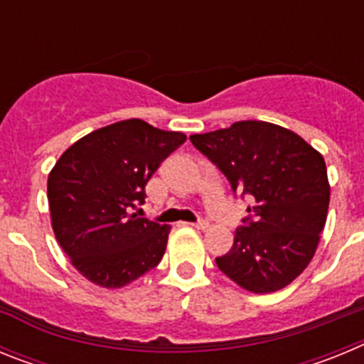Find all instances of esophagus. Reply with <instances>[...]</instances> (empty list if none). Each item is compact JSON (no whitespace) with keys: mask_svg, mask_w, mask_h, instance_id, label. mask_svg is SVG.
I'll use <instances>...</instances> for the list:
<instances>
[{"mask_svg":"<svg viewBox=\"0 0 364 364\" xmlns=\"http://www.w3.org/2000/svg\"><path fill=\"white\" fill-rule=\"evenodd\" d=\"M193 228H197V230H208V228H210V222L208 220H198V222H195V224H191Z\"/></svg>","mask_w":364,"mask_h":364,"instance_id":"1","label":"esophagus"}]
</instances>
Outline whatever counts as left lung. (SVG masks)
Segmentation results:
<instances>
[{
  "mask_svg": "<svg viewBox=\"0 0 364 364\" xmlns=\"http://www.w3.org/2000/svg\"><path fill=\"white\" fill-rule=\"evenodd\" d=\"M189 140L246 195V226L217 266L253 294H272L304 272L314 259L330 204L323 154L294 131L269 122H235L228 129Z\"/></svg>",
  "mask_w": 364,
  "mask_h": 364,
  "instance_id": "1",
  "label": "left lung"
}]
</instances>
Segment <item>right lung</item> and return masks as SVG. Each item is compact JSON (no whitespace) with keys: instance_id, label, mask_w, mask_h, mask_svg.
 I'll use <instances>...</instances> for the list:
<instances>
[{"instance_id":"right-lung-1","label":"right lung","mask_w":364,"mask_h":364,"mask_svg":"<svg viewBox=\"0 0 364 364\" xmlns=\"http://www.w3.org/2000/svg\"><path fill=\"white\" fill-rule=\"evenodd\" d=\"M184 133L131 118L96 129L60 156L47 180L53 230L83 277L122 288L162 260L169 226L136 217L146 184Z\"/></svg>"}]
</instances>
